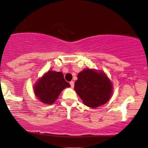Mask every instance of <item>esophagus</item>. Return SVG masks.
<instances>
[{"label": "esophagus", "instance_id": "1", "mask_svg": "<svg viewBox=\"0 0 148 148\" xmlns=\"http://www.w3.org/2000/svg\"><path fill=\"white\" fill-rule=\"evenodd\" d=\"M70 85H71V87L72 88H73V87H74V82H73V81H71V82H70Z\"/></svg>", "mask_w": 148, "mask_h": 148}]
</instances>
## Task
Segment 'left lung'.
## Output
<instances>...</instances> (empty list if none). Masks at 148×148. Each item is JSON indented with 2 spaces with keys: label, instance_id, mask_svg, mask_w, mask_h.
Returning a JSON list of instances; mask_svg holds the SVG:
<instances>
[{
  "label": "left lung",
  "instance_id": "left-lung-1",
  "mask_svg": "<svg viewBox=\"0 0 148 148\" xmlns=\"http://www.w3.org/2000/svg\"><path fill=\"white\" fill-rule=\"evenodd\" d=\"M75 90L86 106L97 108L110 100L112 84L104 72L87 69L77 75Z\"/></svg>",
  "mask_w": 148,
  "mask_h": 148
}]
</instances>
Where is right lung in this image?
<instances>
[{
    "mask_svg": "<svg viewBox=\"0 0 148 148\" xmlns=\"http://www.w3.org/2000/svg\"><path fill=\"white\" fill-rule=\"evenodd\" d=\"M71 86L64 79L62 72L48 71L37 81L34 86L36 96L44 104H52L55 102L60 92Z\"/></svg>",
    "mask_w": 148,
    "mask_h": 148,
    "instance_id": "add662e5",
    "label": "right lung"
}]
</instances>
